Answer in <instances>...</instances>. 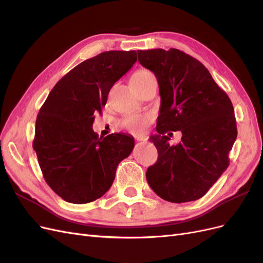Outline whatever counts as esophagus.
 <instances>
[{"label":"esophagus","instance_id":"1","mask_svg":"<svg viewBox=\"0 0 263 263\" xmlns=\"http://www.w3.org/2000/svg\"><path fill=\"white\" fill-rule=\"evenodd\" d=\"M136 140L137 141H146L147 138L146 137H136Z\"/></svg>","mask_w":263,"mask_h":263}]
</instances>
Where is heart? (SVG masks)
Masks as SVG:
<instances>
[{
	"mask_svg": "<svg viewBox=\"0 0 263 263\" xmlns=\"http://www.w3.org/2000/svg\"><path fill=\"white\" fill-rule=\"evenodd\" d=\"M154 74L148 70H137L130 77V84L132 86H138L147 81L150 77ZM151 122V116L147 114H127L125 115L119 124L124 129L132 134H141L144 133L148 125Z\"/></svg>",
	"mask_w": 263,
	"mask_h": 263,
	"instance_id": "heart-1",
	"label": "heart"
}]
</instances>
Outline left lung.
Here are the masks:
<instances>
[{
  "label": "left lung",
  "mask_w": 263,
  "mask_h": 263,
  "mask_svg": "<svg viewBox=\"0 0 263 263\" xmlns=\"http://www.w3.org/2000/svg\"><path fill=\"white\" fill-rule=\"evenodd\" d=\"M137 52L140 65L156 76L161 98L158 134L150 137L158 160L147 170L148 184L168 202L198 200L229 165L237 138L232 101L190 54L174 48ZM178 130L181 142L170 146L165 134Z\"/></svg>",
  "instance_id": "obj_1"
}]
</instances>
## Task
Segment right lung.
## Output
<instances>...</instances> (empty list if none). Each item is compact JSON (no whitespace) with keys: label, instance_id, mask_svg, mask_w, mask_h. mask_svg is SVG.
<instances>
[{"label":"right lung","instance_id":"1","mask_svg":"<svg viewBox=\"0 0 263 263\" xmlns=\"http://www.w3.org/2000/svg\"><path fill=\"white\" fill-rule=\"evenodd\" d=\"M135 50L87 59L62 77L39 109L33 148L45 181L66 202L98 200L112 186L118 163L135 146L125 134L99 138L92 125L110 87L135 62Z\"/></svg>","mask_w":263,"mask_h":263}]
</instances>
